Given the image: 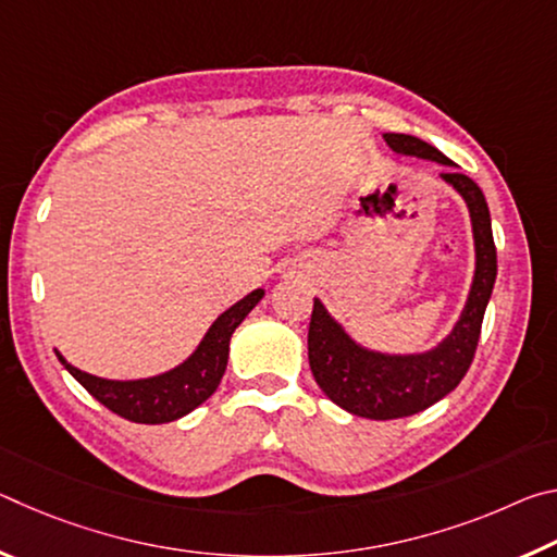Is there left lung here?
<instances>
[{"label":"left lung","mask_w":557,"mask_h":557,"mask_svg":"<svg viewBox=\"0 0 557 557\" xmlns=\"http://www.w3.org/2000/svg\"><path fill=\"white\" fill-rule=\"evenodd\" d=\"M383 139L395 154L451 166L440 178L465 199L474 238V275L467 301L451 332L428 351L385 354L356 342L324 301L314 297L307 346L314 381L329 400L358 418L398 420L445 398L469 371L496 282V248L482 188L469 176L455 172L457 164L451 159L412 135L385 132Z\"/></svg>","instance_id":"1"}]
</instances>
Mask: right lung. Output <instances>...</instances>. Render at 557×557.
<instances>
[{"label":"right lung","instance_id":"1","mask_svg":"<svg viewBox=\"0 0 557 557\" xmlns=\"http://www.w3.org/2000/svg\"><path fill=\"white\" fill-rule=\"evenodd\" d=\"M265 297V289L258 287L250 295L235 301L233 307L215 319L203 334L199 346L188 354L182 363L164 373L149 375V379H100V375L75 369L61 356L59 348H53L63 369L69 371L92 398L106 405L120 418L143 422V425H162L184 418L191 410L199 408L219 388V383L228 366L231 336L240 322L256 309L258 301Z\"/></svg>","mask_w":557,"mask_h":557}]
</instances>
